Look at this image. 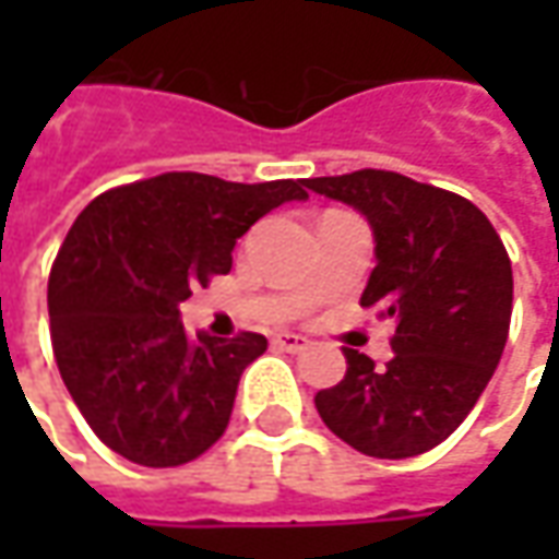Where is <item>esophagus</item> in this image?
<instances>
[{"instance_id": "34e87169", "label": "esophagus", "mask_w": 559, "mask_h": 559, "mask_svg": "<svg viewBox=\"0 0 559 559\" xmlns=\"http://www.w3.org/2000/svg\"><path fill=\"white\" fill-rule=\"evenodd\" d=\"M273 345L276 348H283V352H289V355H301V352H308L311 348V342L305 338V335H295V333H283L273 338Z\"/></svg>"}]
</instances>
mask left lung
<instances>
[{"mask_svg": "<svg viewBox=\"0 0 559 559\" xmlns=\"http://www.w3.org/2000/svg\"><path fill=\"white\" fill-rule=\"evenodd\" d=\"M308 189L364 214L376 267L360 305L395 320L392 360L345 348V379L317 392V414L367 457H417L461 426L504 355V242L473 202L392 170L313 177Z\"/></svg>", "mask_w": 559, "mask_h": 559, "instance_id": "left-lung-1", "label": "left lung"}]
</instances>
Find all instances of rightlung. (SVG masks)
Segmentation results:
<instances>
[{"label": "right lung", "mask_w": 559, "mask_h": 559, "mask_svg": "<svg viewBox=\"0 0 559 559\" xmlns=\"http://www.w3.org/2000/svg\"><path fill=\"white\" fill-rule=\"evenodd\" d=\"M308 180L162 174L83 207L49 276L61 379L98 439L142 466L195 461L224 436L239 376L267 338L186 335L180 305L233 267L236 239Z\"/></svg>", "instance_id": "obj_1"}]
</instances>
